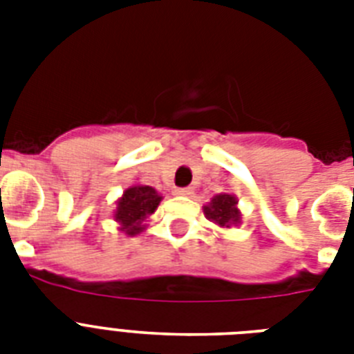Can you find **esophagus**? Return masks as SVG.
<instances>
[{
  "label": "esophagus",
  "instance_id": "34e87169",
  "mask_svg": "<svg viewBox=\"0 0 354 354\" xmlns=\"http://www.w3.org/2000/svg\"><path fill=\"white\" fill-rule=\"evenodd\" d=\"M174 194H180V196H191V194H193V189H191V187H178V189H174Z\"/></svg>",
  "mask_w": 354,
  "mask_h": 354
}]
</instances>
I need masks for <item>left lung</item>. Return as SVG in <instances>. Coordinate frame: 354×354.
<instances>
[{"mask_svg":"<svg viewBox=\"0 0 354 354\" xmlns=\"http://www.w3.org/2000/svg\"><path fill=\"white\" fill-rule=\"evenodd\" d=\"M205 216L218 224L221 227H232L233 224H241V211L236 207V198L233 194L221 193L211 198L207 205H204Z\"/></svg>","mask_w":354,"mask_h":354,"instance_id":"left-lung-1","label":"left lung"}]
</instances>
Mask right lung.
Returning <instances> with one entry per match:
<instances>
[{"mask_svg": "<svg viewBox=\"0 0 354 354\" xmlns=\"http://www.w3.org/2000/svg\"><path fill=\"white\" fill-rule=\"evenodd\" d=\"M161 202V196L154 187L149 185H132L118 200L113 218L121 224V232L133 236L145 230L143 221L152 215Z\"/></svg>", "mask_w": 354, "mask_h": 354, "instance_id": "1", "label": "right lung"}]
</instances>
